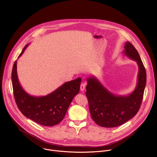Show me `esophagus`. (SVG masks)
I'll list each match as a JSON object with an SVG mask.
<instances>
[{
	"label": "esophagus",
	"mask_w": 157,
	"mask_h": 157,
	"mask_svg": "<svg viewBox=\"0 0 157 157\" xmlns=\"http://www.w3.org/2000/svg\"><path fill=\"white\" fill-rule=\"evenodd\" d=\"M85 87H86V84L82 82L81 84V86H80V89H81V91H84Z\"/></svg>",
	"instance_id": "esophagus-1"
}]
</instances>
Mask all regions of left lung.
<instances>
[{
    "label": "left lung",
    "mask_w": 157,
    "mask_h": 157,
    "mask_svg": "<svg viewBox=\"0 0 157 157\" xmlns=\"http://www.w3.org/2000/svg\"><path fill=\"white\" fill-rule=\"evenodd\" d=\"M123 53L136 61L139 66L137 83L134 91L126 96L112 93L94 76L87 78L86 95L93 120L103 127L119 126L135 116L140 107L147 81L145 68L137 50L125 42Z\"/></svg>",
    "instance_id": "8db88e82"
}]
</instances>
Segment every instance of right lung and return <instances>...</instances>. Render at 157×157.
I'll list each match as a JSON object with an SVG mask.
<instances>
[{
	"instance_id": "obj_1",
	"label": "right lung",
	"mask_w": 157,
	"mask_h": 157,
	"mask_svg": "<svg viewBox=\"0 0 157 157\" xmlns=\"http://www.w3.org/2000/svg\"><path fill=\"white\" fill-rule=\"evenodd\" d=\"M29 44L22 50L19 58L24 53ZM81 78L68 81L55 91L44 96H33L21 87L17 76V61L12 71L13 95L17 107L26 117L44 125L58 124L64 117L74 97L79 92Z\"/></svg>"
}]
</instances>
